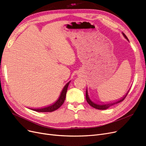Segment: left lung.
I'll use <instances>...</instances> for the list:
<instances>
[{
  "mask_svg": "<svg viewBox=\"0 0 146 146\" xmlns=\"http://www.w3.org/2000/svg\"><path fill=\"white\" fill-rule=\"evenodd\" d=\"M123 35L124 36V37L126 38V39L128 40V37H126V36L124 33H123ZM128 94V93L126 94L125 95V96L122 99L119 100L117 101H116V102L111 103H107V104H100V103H97H97L93 102V101L90 98V97H89V96H88L87 90H86V101H87L88 103L89 104H90L91 106H92V107H94V108L96 109H98V110H105V109H108L109 107H110V106H113V105H114V104H117V103H120V102H122V101L124 100V99L125 98V97H126V96H127Z\"/></svg>",
  "mask_w": 146,
  "mask_h": 146,
  "instance_id": "obj_1",
  "label": "left lung"
}]
</instances>
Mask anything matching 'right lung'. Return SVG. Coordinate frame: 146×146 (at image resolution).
I'll list each match as a JSON object with an SVG mask.
<instances>
[{
    "instance_id": "right-lung-1",
    "label": "right lung",
    "mask_w": 146,
    "mask_h": 146,
    "mask_svg": "<svg viewBox=\"0 0 146 146\" xmlns=\"http://www.w3.org/2000/svg\"><path fill=\"white\" fill-rule=\"evenodd\" d=\"M70 82H68V83L65 85V86L64 87V88H63V90L61 93V95H60L58 100L56 101L55 103H54L53 104L50 105L49 106L43 107V108L31 109L34 110V111H38V112H51V111H54L56 110H57L58 109H59L64 102V100H65L66 96V93H67V88H68V86L69 85Z\"/></svg>"
}]
</instances>
